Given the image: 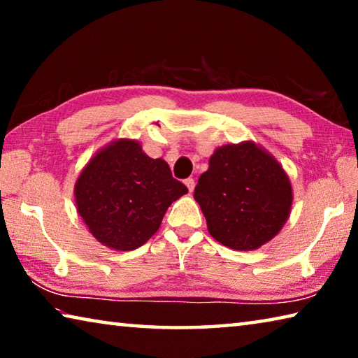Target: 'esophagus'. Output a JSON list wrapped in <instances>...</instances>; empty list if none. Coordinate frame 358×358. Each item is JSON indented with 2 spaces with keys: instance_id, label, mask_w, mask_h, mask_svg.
Returning a JSON list of instances; mask_svg holds the SVG:
<instances>
[{
  "instance_id": "34e87169",
  "label": "esophagus",
  "mask_w": 358,
  "mask_h": 358,
  "mask_svg": "<svg viewBox=\"0 0 358 358\" xmlns=\"http://www.w3.org/2000/svg\"><path fill=\"white\" fill-rule=\"evenodd\" d=\"M185 185L187 186L189 192H192L194 187H196V181H194V178H187V180H185Z\"/></svg>"
}]
</instances>
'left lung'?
I'll list each match as a JSON object with an SVG mask.
<instances>
[{"label":"left lung","instance_id":"obj_1","mask_svg":"<svg viewBox=\"0 0 358 358\" xmlns=\"http://www.w3.org/2000/svg\"><path fill=\"white\" fill-rule=\"evenodd\" d=\"M194 199L211 237L230 250L252 251L275 238L292 208V185L264 147L245 141L216 148Z\"/></svg>","mask_w":358,"mask_h":358}]
</instances>
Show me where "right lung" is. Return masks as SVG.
<instances>
[{
	"label": "right lung",
	"mask_w": 358,
	"mask_h": 358,
	"mask_svg": "<svg viewBox=\"0 0 358 358\" xmlns=\"http://www.w3.org/2000/svg\"><path fill=\"white\" fill-rule=\"evenodd\" d=\"M187 192L162 157L153 159L134 138L102 147L74 186L77 213L90 234L115 251L141 248L159 229L172 202Z\"/></svg>",
	"instance_id": "add662e5"
}]
</instances>
